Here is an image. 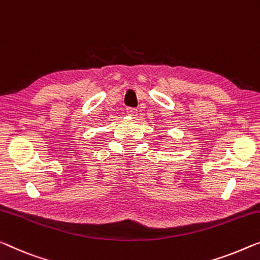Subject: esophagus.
<instances>
[{
	"instance_id": "1",
	"label": "esophagus",
	"mask_w": 260,
	"mask_h": 260,
	"mask_svg": "<svg viewBox=\"0 0 260 260\" xmlns=\"http://www.w3.org/2000/svg\"><path fill=\"white\" fill-rule=\"evenodd\" d=\"M127 114L129 115V117H133L135 118L138 115V110H135V108H127Z\"/></svg>"
}]
</instances>
